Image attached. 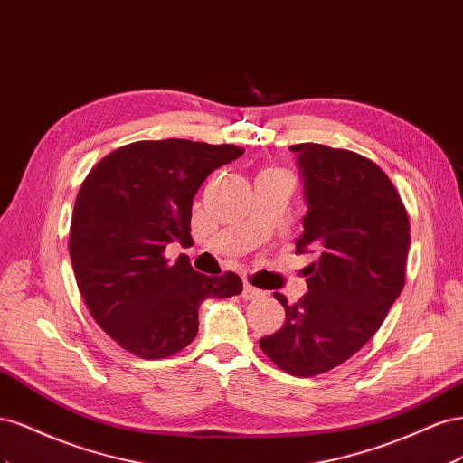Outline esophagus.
<instances>
[{"label": "esophagus", "instance_id": "obj_1", "mask_svg": "<svg viewBox=\"0 0 463 463\" xmlns=\"http://www.w3.org/2000/svg\"><path fill=\"white\" fill-rule=\"evenodd\" d=\"M260 296H264V291H262V289H259V288H255V286H250L249 282H245V286H243V293H241V298H243V299L250 301V299H257V298H260Z\"/></svg>", "mask_w": 463, "mask_h": 463}]
</instances>
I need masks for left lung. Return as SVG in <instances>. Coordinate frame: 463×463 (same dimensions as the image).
Wrapping results in <instances>:
<instances>
[{"label":"left lung","instance_id":"1","mask_svg":"<svg viewBox=\"0 0 463 463\" xmlns=\"http://www.w3.org/2000/svg\"><path fill=\"white\" fill-rule=\"evenodd\" d=\"M291 150L307 199L296 253L311 249L318 259L307 266L309 291L298 303L274 293L286 322L259 344L274 365L309 378L342 365L381 328L405 284L410 218L373 160L317 143Z\"/></svg>","mask_w":463,"mask_h":463}]
</instances>
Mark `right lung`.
<instances>
[{"label":"right lung","mask_w":463,"mask_h":463,"mask_svg":"<svg viewBox=\"0 0 463 463\" xmlns=\"http://www.w3.org/2000/svg\"><path fill=\"white\" fill-rule=\"evenodd\" d=\"M243 152L187 138L137 141L109 152L82 181L69 255L96 325L125 352L175 355L197 335L206 298L243 291L233 272L204 276L185 255L165 257L174 240L193 241L191 206L203 181Z\"/></svg>","instance_id":"right-lung-1"}]
</instances>
